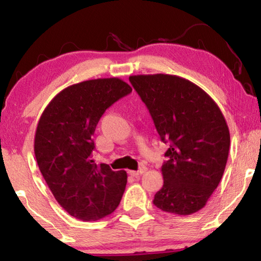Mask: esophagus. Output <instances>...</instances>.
<instances>
[{"instance_id": "1", "label": "esophagus", "mask_w": 261, "mask_h": 261, "mask_svg": "<svg viewBox=\"0 0 261 261\" xmlns=\"http://www.w3.org/2000/svg\"><path fill=\"white\" fill-rule=\"evenodd\" d=\"M146 170H147V168H146V167H141L139 170H130V171H129V174H130V175H132V176H135V177H138V176L143 175Z\"/></svg>"}]
</instances>
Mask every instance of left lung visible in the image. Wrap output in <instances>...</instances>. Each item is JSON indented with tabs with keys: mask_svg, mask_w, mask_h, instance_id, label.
I'll return each mask as SVG.
<instances>
[{
	"mask_svg": "<svg viewBox=\"0 0 261 261\" xmlns=\"http://www.w3.org/2000/svg\"><path fill=\"white\" fill-rule=\"evenodd\" d=\"M129 81L146 105L161 140L170 141L154 205L190 215L205 207L227 165L230 134L215 101L175 74H137Z\"/></svg>",
	"mask_w": 261,
	"mask_h": 261,
	"instance_id": "obj_1",
	"label": "left lung"
}]
</instances>
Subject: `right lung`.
<instances>
[{
  "instance_id": "obj_1",
  "label": "right lung",
  "mask_w": 261,
  "mask_h": 261,
  "mask_svg": "<svg viewBox=\"0 0 261 261\" xmlns=\"http://www.w3.org/2000/svg\"><path fill=\"white\" fill-rule=\"evenodd\" d=\"M131 92L129 84L116 77L73 84L51 99L38 122L39 169L57 202L76 219H103L120 205L126 171L91 160L92 137L106 109Z\"/></svg>"
}]
</instances>
